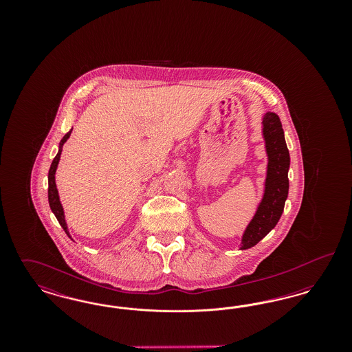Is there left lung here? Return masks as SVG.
I'll return each instance as SVG.
<instances>
[{"label": "left lung", "mask_w": 352, "mask_h": 352, "mask_svg": "<svg viewBox=\"0 0 352 352\" xmlns=\"http://www.w3.org/2000/svg\"><path fill=\"white\" fill-rule=\"evenodd\" d=\"M263 137L268 155L264 194L243 234L240 250L254 247L276 227L283 215L289 192L287 171L290 168V155L285 141L283 124L273 112H265L263 116Z\"/></svg>", "instance_id": "1"}]
</instances>
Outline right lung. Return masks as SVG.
<instances>
[{
  "label": "right lung",
  "mask_w": 352,
  "mask_h": 352,
  "mask_svg": "<svg viewBox=\"0 0 352 352\" xmlns=\"http://www.w3.org/2000/svg\"><path fill=\"white\" fill-rule=\"evenodd\" d=\"M71 132H72V129L68 133L65 134V137L60 140L59 151H58V154L55 155V158L52 160V164H51L50 170H49V203H50L51 211L54 212L55 218L58 219L59 224L62 226V228L65 230V232L67 234L69 239H71V236H69V232H68L67 223H66V219H65V211H63L62 203L59 201V194H58V188H56V184H55V171H56L59 160H60L62 148H63L65 142L69 138Z\"/></svg>",
  "instance_id": "right-lung-1"
}]
</instances>
